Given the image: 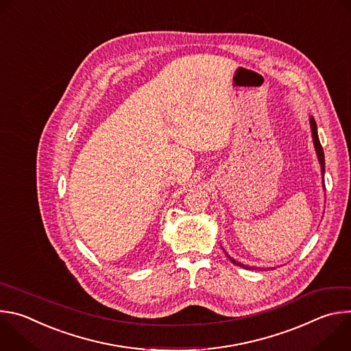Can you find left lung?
I'll use <instances>...</instances> for the list:
<instances>
[{
	"mask_svg": "<svg viewBox=\"0 0 351 351\" xmlns=\"http://www.w3.org/2000/svg\"><path fill=\"white\" fill-rule=\"evenodd\" d=\"M310 123H311V130H313L314 145H315V149H317L318 160H319V162H321V169H322V175H324V173H325V157H324V149H322V145H321V143H319V138H318V133H317V123H315L314 118H310ZM324 186H325V184H324ZM228 257H229V256H228ZM229 260H230L233 264H236V265H240V267H244V268L250 269L248 267H245V265H241V264L236 263V261H234L233 258H230V257H229Z\"/></svg>",
	"mask_w": 351,
	"mask_h": 351,
	"instance_id": "obj_1",
	"label": "left lung"
}]
</instances>
